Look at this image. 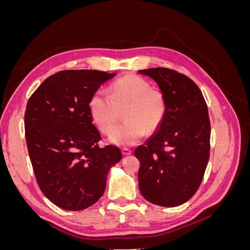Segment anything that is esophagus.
I'll return each instance as SVG.
<instances>
[{
    "label": "esophagus",
    "instance_id": "34e87169",
    "mask_svg": "<svg viewBox=\"0 0 250 250\" xmlns=\"http://www.w3.org/2000/svg\"><path fill=\"white\" fill-rule=\"evenodd\" d=\"M122 153H123V155H130L131 154V150L128 149V148H123L122 149Z\"/></svg>",
    "mask_w": 250,
    "mask_h": 250
}]
</instances>
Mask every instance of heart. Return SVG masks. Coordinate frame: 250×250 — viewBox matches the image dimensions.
I'll list each match as a JSON object with an SVG mask.
<instances>
[{
    "label": "heart",
    "mask_w": 250,
    "mask_h": 250,
    "mask_svg": "<svg viewBox=\"0 0 250 250\" xmlns=\"http://www.w3.org/2000/svg\"><path fill=\"white\" fill-rule=\"evenodd\" d=\"M167 109L165 94L151 87L150 82L134 74L120 78L109 87V95L96 92L89 100V110L95 124L104 134L111 133L122 116L125 122L110 135L119 146H131L143 135L161 127Z\"/></svg>",
    "instance_id": "1"
}]
</instances>
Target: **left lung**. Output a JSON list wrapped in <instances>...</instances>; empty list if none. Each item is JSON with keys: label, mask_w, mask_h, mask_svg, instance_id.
Masks as SVG:
<instances>
[{"label": "left lung", "mask_w": 250, "mask_h": 250, "mask_svg": "<svg viewBox=\"0 0 250 250\" xmlns=\"http://www.w3.org/2000/svg\"><path fill=\"white\" fill-rule=\"evenodd\" d=\"M154 79L167 101L161 127L134 155L140 162L144 198L161 207H177L197 192L209 157L210 122L197 84L168 67L140 70Z\"/></svg>", "instance_id": "left-lung-1"}]
</instances>
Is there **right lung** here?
Segmentation results:
<instances>
[{
	"instance_id": "1",
	"label": "right lung",
	"mask_w": 250,
	"mask_h": 250,
	"mask_svg": "<svg viewBox=\"0 0 250 250\" xmlns=\"http://www.w3.org/2000/svg\"><path fill=\"white\" fill-rule=\"evenodd\" d=\"M116 73L66 70L51 75L29 98L25 135L34 175L55 206L81 210L100 199L110 167L122 158L118 147L100 148L89 100Z\"/></svg>"
}]
</instances>
